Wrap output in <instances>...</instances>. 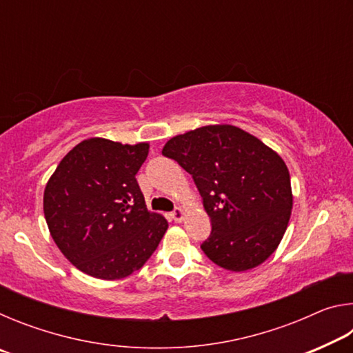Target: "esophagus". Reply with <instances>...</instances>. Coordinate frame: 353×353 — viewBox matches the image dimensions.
<instances>
[{"label":"esophagus","instance_id":"1","mask_svg":"<svg viewBox=\"0 0 353 353\" xmlns=\"http://www.w3.org/2000/svg\"><path fill=\"white\" fill-rule=\"evenodd\" d=\"M183 216H185V213H183V210H182V208H176V210L174 212H172L171 213V218L172 219H174L176 221V223H181V221L183 219Z\"/></svg>","mask_w":353,"mask_h":353}]
</instances>
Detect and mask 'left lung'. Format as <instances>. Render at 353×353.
<instances>
[{
    "instance_id": "obj_1",
    "label": "left lung",
    "mask_w": 353,
    "mask_h": 353,
    "mask_svg": "<svg viewBox=\"0 0 353 353\" xmlns=\"http://www.w3.org/2000/svg\"><path fill=\"white\" fill-rule=\"evenodd\" d=\"M162 154L199 190L212 223L201 249L214 265L248 271L277 249L292 208L290 172L277 152L240 128L214 124L174 137Z\"/></svg>"
}]
</instances>
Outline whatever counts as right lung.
I'll list each match as a JSON object with an SVG mask.
<instances>
[{
	"label": "right lung",
	"mask_w": 353,
	"mask_h": 353,
	"mask_svg": "<svg viewBox=\"0 0 353 353\" xmlns=\"http://www.w3.org/2000/svg\"><path fill=\"white\" fill-rule=\"evenodd\" d=\"M148 143L88 139L76 145L46 183L43 212L61 252L88 276L128 277L157 249L168 223L149 212L135 174Z\"/></svg>",
	"instance_id": "add662e5"
}]
</instances>
